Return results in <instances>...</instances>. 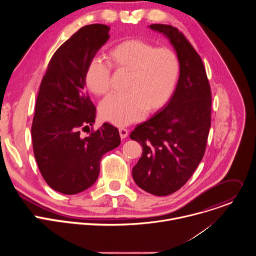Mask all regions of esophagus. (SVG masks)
Returning <instances> with one entry per match:
<instances>
[{"label":"esophagus","mask_w":256,"mask_h":256,"mask_svg":"<svg viewBox=\"0 0 256 256\" xmlns=\"http://www.w3.org/2000/svg\"><path fill=\"white\" fill-rule=\"evenodd\" d=\"M120 136L122 138H126L128 136V130L126 128H120Z\"/></svg>","instance_id":"1"}]
</instances>
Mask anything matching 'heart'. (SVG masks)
<instances>
[{"label": "heart", "mask_w": 256, "mask_h": 256, "mask_svg": "<svg viewBox=\"0 0 256 256\" xmlns=\"http://www.w3.org/2000/svg\"><path fill=\"white\" fill-rule=\"evenodd\" d=\"M108 62L118 72H130L124 94H112L100 104L103 120L124 126L142 118L146 112H155L171 99L180 75V60L169 48L140 40H128L112 48L106 54ZM110 66L92 60L85 72V82L95 95L109 90Z\"/></svg>", "instance_id": "1"}]
</instances>
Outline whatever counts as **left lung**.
<instances>
[{
	"label": "left lung",
	"instance_id": "obj_1",
	"mask_svg": "<svg viewBox=\"0 0 256 256\" xmlns=\"http://www.w3.org/2000/svg\"><path fill=\"white\" fill-rule=\"evenodd\" d=\"M149 27L165 35L173 46L180 60V75L169 102L130 136L142 148L132 178L144 192L164 196L184 186L204 157L212 93L202 60L186 36L171 25Z\"/></svg>",
	"mask_w": 256,
	"mask_h": 256
}]
</instances>
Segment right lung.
Listing matches in <instances>:
<instances>
[{"label": "right lung", "mask_w": 256, "mask_h": 256, "mask_svg": "<svg viewBox=\"0 0 256 256\" xmlns=\"http://www.w3.org/2000/svg\"><path fill=\"white\" fill-rule=\"evenodd\" d=\"M109 30L107 25L91 24L72 35L54 54L40 87L31 126L34 157L46 184L64 194L92 186L101 158L120 144L118 130L107 122L81 136L96 118L85 89V72L110 38Z\"/></svg>", "instance_id": "right-lung-1"}]
</instances>
